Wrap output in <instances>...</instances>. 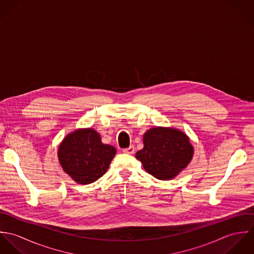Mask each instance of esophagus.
<instances>
[{
	"mask_svg": "<svg viewBox=\"0 0 254 254\" xmlns=\"http://www.w3.org/2000/svg\"><path fill=\"white\" fill-rule=\"evenodd\" d=\"M134 151H135V148H134L133 145H131V146H129V147L123 149V152L126 153V154H133Z\"/></svg>",
	"mask_w": 254,
	"mask_h": 254,
	"instance_id": "obj_1",
	"label": "esophagus"
}]
</instances>
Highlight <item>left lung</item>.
Here are the masks:
<instances>
[{
	"label": "left lung",
	"instance_id": "left-lung-1",
	"mask_svg": "<svg viewBox=\"0 0 254 254\" xmlns=\"http://www.w3.org/2000/svg\"><path fill=\"white\" fill-rule=\"evenodd\" d=\"M143 142L144 147L136 153V158L147 173L158 180L175 178L193 155L189 137L175 128H151L144 134Z\"/></svg>",
	"mask_w": 254,
	"mask_h": 254
}]
</instances>
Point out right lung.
<instances>
[{"instance_id":"obj_1","label":"right lung","mask_w":254,"mask_h":254,"mask_svg":"<svg viewBox=\"0 0 254 254\" xmlns=\"http://www.w3.org/2000/svg\"><path fill=\"white\" fill-rule=\"evenodd\" d=\"M115 154L116 148L103 144L101 135L92 128L78 129L68 134L58 151L64 171L82 185L101 178L108 171Z\"/></svg>"}]
</instances>
